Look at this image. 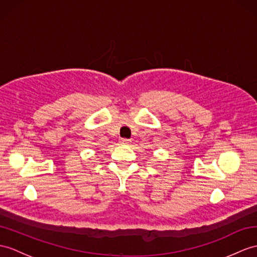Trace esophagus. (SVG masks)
<instances>
[{
    "instance_id": "obj_1",
    "label": "esophagus",
    "mask_w": 257,
    "mask_h": 257,
    "mask_svg": "<svg viewBox=\"0 0 257 257\" xmlns=\"http://www.w3.org/2000/svg\"><path fill=\"white\" fill-rule=\"evenodd\" d=\"M119 142H120L121 145H129L131 141L129 139H120V140H119Z\"/></svg>"
}]
</instances>
